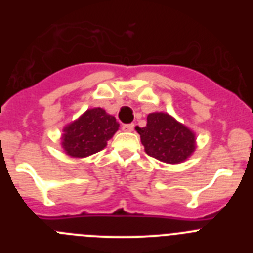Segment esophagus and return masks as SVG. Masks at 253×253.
<instances>
[{
	"label": "esophagus",
	"instance_id": "1",
	"mask_svg": "<svg viewBox=\"0 0 253 253\" xmlns=\"http://www.w3.org/2000/svg\"><path fill=\"white\" fill-rule=\"evenodd\" d=\"M123 130L124 131H133L134 129V124H124L123 125Z\"/></svg>",
	"mask_w": 253,
	"mask_h": 253
}]
</instances>
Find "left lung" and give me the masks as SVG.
I'll use <instances>...</instances> for the list:
<instances>
[{
  "mask_svg": "<svg viewBox=\"0 0 253 253\" xmlns=\"http://www.w3.org/2000/svg\"><path fill=\"white\" fill-rule=\"evenodd\" d=\"M135 130L140 135L146 153L161 162L182 163L196 149V134L163 111L148 114L146 126H137Z\"/></svg>",
  "mask_w": 253,
  "mask_h": 253,
  "instance_id": "8db88e82",
  "label": "left lung"
}]
</instances>
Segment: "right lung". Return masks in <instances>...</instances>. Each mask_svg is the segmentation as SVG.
I'll return each mask as SVG.
<instances>
[{"mask_svg":"<svg viewBox=\"0 0 253 253\" xmlns=\"http://www.w3.org/2000/svg\"><path fill=\"white\" fill-rule=\"evenodd\" d=\"M118 129L119 123L115 116L101 107L87 109L80 118L64 126L60 146L69 157H88L102 151Z\"/></svg>","mask_w":253,"mask_h":253,"instance_id":"add662e5","label":"right lung"}]
</instances>
